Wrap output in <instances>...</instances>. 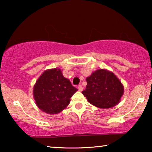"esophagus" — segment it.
Here are the masks:
<instances>
[{
    "instance_id": "esophagus-1",
    "label": "esophagus",
    "mask_w": 152,
    "mask_h": 152,
    "mask_svg": "<svg viewBox=\"0 0 152 152\" xmlns=\"http://www.w3.org/2000/svg\"><path fill=\"white\" fill-rule=\"evenodd\" d=\"M78 89H79V91H83V87H82V85H79V86H78Z\"/></svg>"
}]
</instances>
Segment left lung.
<instances>
[{"mask_svg":"<svg viewBox=\"0 0 152 152\" xmlns=\"http://www.w3.org/2000/svg\"><path fill=\"white\" fill-rule=\"evenodd\" d=\"M86 80V88L82 94L91 104L100 109H109L119 103L124 93V86L113 72L99 69Z\"/></svg>","mask_w":152,"mask_h":152,"instance_id":"obj_1","label":"left lung"}]
</instances>
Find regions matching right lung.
<instances>
[{
    "label": "right lung",
    "instance_id": "1",
    "mask_svg": "<svg viewBox=\"0 0 152 152\" xmlns=\"http://www.w3.org/2000/svg\"><path fill=\"white\" fill-rule=\"evenodd\" d=\"M77 91L65 78L59 68L46 70L37 80L33 95L37 106L45 113H59L70 104V97Z\"/></svg>",
    "mask_w": 152,
    "mask_h": 152
}]
</instances>
